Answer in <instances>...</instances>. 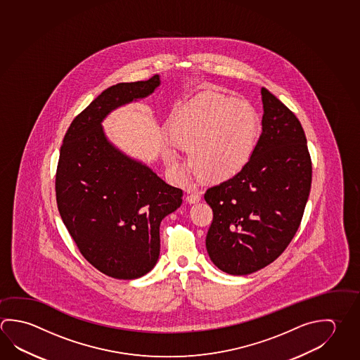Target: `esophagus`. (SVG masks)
Listing matches in <instances>:
<instances>
[{"instance_id":"obj_1","label":"esophagus","mask_w":360,"mask_h":360,"mask_svg":"<svg viewBox=\"0 0 360 360\" xmlns=\"http://www.w3.org/2000/svg\"><path fill=\"white\" fill-rule=\"evenodd\" d=\"M201 200V195L197 192V191H191L188 192V195H187V201L189 203H195V202H198Z\"/></svg>"}]
</instances>
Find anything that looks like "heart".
<instances>
[{"label":"heart","mask_w":360,"mask_h":360,"mask_svg":"<svg viewBox=\"0 0 360 360\" xmlns=\"http://www.w3.org/2000/svg\"><path fill=\"white\" fill-rule=\"evenodd\" d=\"M257 131V115L240 98L208 92L173 115L168 134L174 146L189 153L195 171L212 179L230 177L252 154ZM165 162L178 176L187 165L173 149L165 150Z\"/></svg>","instance_id":"heart-1"}]
</instances>
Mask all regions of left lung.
<instances>
[{
  "mask_svg": "<svg viewBox=\"0 0 360 360\" xmlns=\"http://www.w3.org/2000/svg\"><path fill=\"white\" fill-rule=\"evenodd\" d=\"M262 102V134L250 158L239 173L205 193L214 212L208 255L233 276L259 271L285 250L311 191L312 163L301 122L264 87Z\"/></svg>",
  "mask_w": 360,
  "mask_h": 360,
  "instance_id": "8db88e82",
  "label": "left lung"
}]
</instances>
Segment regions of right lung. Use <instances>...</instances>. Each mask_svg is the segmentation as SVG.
Segmentation results:
<instances>
[{"instance_id": "obj_1", "label": "right lung", "mask_w": 360, "mask_h": 360, "mask_svg": "<svg viewBox=\"0 0 360 360\" xmlns=\"http://www.w3.org/2000/svg\"><path fill=\"white\" fill-rule=\"evenodd\" d=\"M159 84L155 75L105 89L77 115L60 146L56 174L60 217L89 264L116 279L152 271L160 252V222L182 203V189L121 153L101 127L112 110L144 98Z\"/></svg>"}]
</instances>
